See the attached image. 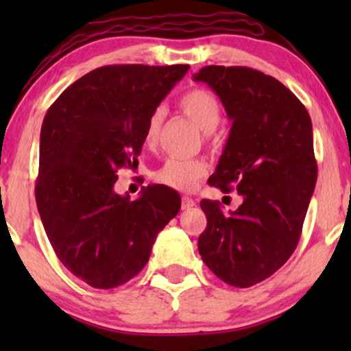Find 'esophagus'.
Returning a JSON list of instances; mask_svg holds the SVG:
<instances>
[{
  "mask_svg": "<svg viewBox=\"0 0 351 351\" xmlns=\"http://www.w3.org/2000/svg\"><path fill=\"white\" fill-rule=\"evenodd\" d=\"M195 204L196 201L193 198H190V196H184V198H182V209H190L193 208Z\"/></svg>",
  "mask_w": 351,
  "mask_h": 351,
  "instance_id": "esophagus-1",
  "label": "esophagus"
}]
</instances>
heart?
<instances>
[{
    "instance_id": "b5f03b06",
    "label": "heart",
    "mask_w": 351,
    "mask_h": 351,
    "mask_svg": "<svg viewBox=\"0 0 351 351\" xmlns=\"http://www.w3.org/2000/svg\"><path fill=\"white\" fill-rule=\"evenodd\" d=\"M179 107L201 131L213 132L222 119V107L217 97L206 89H191L182 95ZM165 118V110L156 108L148 118L143 141L147 147H155L160 136V129ZM208 174V165L201 160H182V158H167L158 169L153 172V179L158 184L169 186L177 191H191L198 182Z\"/></svg>"
}]
</instances>
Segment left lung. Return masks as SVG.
Here are the masks:
<instances>
[{
  "instance_id": "1",
  "label": "left lung",
  "mask_w": 351,
  "mask_h": 351,
  "mask_svg": "<svg viewBox=\"0 0 351 351\" xmlns=\"http://www.w3.org/2000/svg\"><path fill=\"white\" fill-rule=\"evenodd\" d=\"M195 81L215 90L232 119L209 184L243 196L230 214L219 201H201L208 225L198 251L223 282L251 287L280 270L299 244L318 174L311 119L285 84L249 66H203Z\"/></svg>"
}]
</instances>
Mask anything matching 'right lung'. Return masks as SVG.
Masks as SVG:
<instances>
[{
  "label": "right lung",
  "instance_id": "1",
  "mask_svg": "<svg viewBox=\"0 0 351 351\" xmlns=\"http://www.w3.org/2000/svg\"><path fill=\"white\" fill-rule=\"evenodd\" d=\"M189 65H105L70 84L47 110L35 185L56 256L95 289L137 275L180 195L152 185L136 201L114 193L117 172L136 167L150 114Z\"/></svg>",
  "mask_w": 351,
  "mask_h": 351
}]
</instances>
